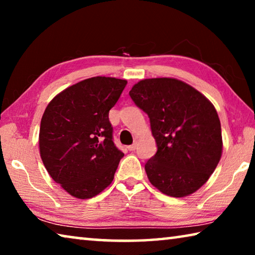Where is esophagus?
I'll use <instances>...</instances> for the list:
<instances>
[{
    "label": "esophagus",
    "instance_id": "obj_1",
    "mask_svg": "<svg viewBox=\"0 0 255 255\" xmlns=\"http://www.w3.org/2000/svg\"><path fill=\"white\" fill-rule=\"evenodd\" d=\"M136 147H137V143H133L132 145H129V146H128V149H129V150H135Z\"/></svg>",
    "mask_w": 255,
    "mask_h": 255
}]
</instances>
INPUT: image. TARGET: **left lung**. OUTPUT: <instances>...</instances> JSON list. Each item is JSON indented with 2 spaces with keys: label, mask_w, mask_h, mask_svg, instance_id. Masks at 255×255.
Instances as JSON below:
<instances>
[{
  "label": "left lung",
  "mask_w": 255,
  "mask_h": 255,
  "mask_svg": "<svg viewBox=\"0 0 255 255\" xmlns=\"http://www.w3.org/2000/svg\"><path fill=\"white\" fill-rule=\"evenodd\" d=\"M148 115L157 152L145 164L149 182L164 195L182 198L204 185L222 157V128L208 99L184 82L158 77L129 91Z\"/></svg>",
  "instance_id": "left-lung-1"
}]
</instances>
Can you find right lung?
I'll return each instance as SVG.
<instances>
[{
	"mask_svg": "<svg viewBox=\"0 0 255 255\" xmlns=\"http://www.w3.org/2000/svg\"><path fill=\"white\" fill-rule=\"evenodd\" d=\"M126 84L115 77L86 79L57 94L42 115V163L73 197H96L114 180L124 153L112 140L109 111Z\"/></svg>",
	"mask_w": 255,
	"mask_h": 255,
	"instance_id": "add662e5",
	"label": "right lung"
}]
</instances>
